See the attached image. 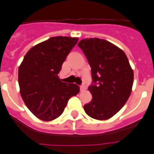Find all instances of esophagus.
I'll return each instance as SVG.
<instances>
[{"label": "esophagus", "instance_id": "esophagus-1", "mask_svg": "<svg viewBox=\"0 0 154 154\" xmlns=\"http://www.w3.org/2000/svg\"><path fill=\"white\" fill-rule=\"evenodd\" d=\"M85 89H86V87L85 86V85H81L80 86V91H85Z\"/></svg>", "mask_w": 154, "mask_h": 154}]
</instances>
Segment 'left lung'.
I'll return each mask as SVG.
<instances>
[{
    "mask_svg": "<svg viewBox=\"0 0 154 154\" xmlns=\"http://www.w3.org/2000/svg\"><path fill=\"white\" fill-rule=\"evenodd\" d=\"M91 67L92 100L84 106L88 116L107 120L127 103L134 74L125 53L114 44L99 38L82 39L78 44Z\"/></svg>",
    "mask_w": 154,
    "mask_h": 154,
    "instance_id": "1",
    "label": "left lung"
}]
</instances>
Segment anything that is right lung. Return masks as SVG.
<instances>
[{
    "label": "right lung",
    "instance_id": "right-lung-1",
    "mask_svg": "<svg viewBox=\"0 0 154 154\" xmlns=\"http://www.w3.org/2000/svg\"><path fill=\"white\" fill-rule=\"evenodd\" d=\"M79 39L53 36L32 47L19 68V85L23 101L39 119L50 121L63 112L68 100L77 95L75 84L61 82L57 74Z\"/></svg>",
    "mask_w": 154,
    "mask_h": 154
}]
</instances>
